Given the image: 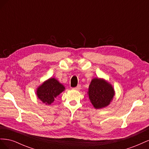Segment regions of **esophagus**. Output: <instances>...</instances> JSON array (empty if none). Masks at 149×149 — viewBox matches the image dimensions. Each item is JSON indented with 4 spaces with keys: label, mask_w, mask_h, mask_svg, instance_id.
<instances>
[{
    "label": "esophagus",
    "mask_w": 149,
    "mask_h": 149,
    "mask_svg": "<svg viewBox=\"0 0 149 149\" xmlns=\"http://www.w3.org/2000/svg\"><path fill=\"white\" fill-rule=\"evenodd\" d=\"M74 89H76V90H79V89H81V85H80V84H78V85L77 86L74 88Z\"/></svg>",
    "instance_id": "obj_1"
}]
</instances>
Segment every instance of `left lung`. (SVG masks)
Here are the masks:
<instances>
[{"instance_id": "obj_1", "label": "left lung", "mask_w": 149, "mask_h": 149, "mask_svg": "<svg viewBox=\"0 0 149 149\" xmlns=\"http://www.w3.org/2000/svg\"><path fill=\"white\" fill-rule=\"evenodd\" d=\"M89 97L96 109L109 104L114 95L112 86L102 79H93L89 86Z\"/></svg>"}]
</instances>
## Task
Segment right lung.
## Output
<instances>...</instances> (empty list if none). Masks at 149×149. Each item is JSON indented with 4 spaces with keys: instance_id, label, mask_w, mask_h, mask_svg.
I'll list each match as a JSON object with an SVG mask.
<instances>
[{
    "instance_id": "obj_1",
    "label": "right lung",
    "mask_w": 149,
    "mask_h": 149,
    "mask_svg": "<svg viewBox=\"0 0 149 149\" xmlns=\"http://www.w3.org/2000/svg\"><path fill=\"white\" fill-rule=\"evenodd\" d=\"M65 87L55 78L44 82L37 89V96L43 103L50 104L57 96L64 91Z\"/></svg>"
}]
</instances>
